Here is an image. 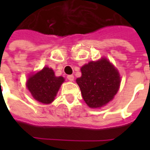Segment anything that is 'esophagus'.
<instances>
[{
	"mask_svg": "<svg viewBox=\"0 0 150 150\" xmlns=\"http://www.w3.org/2000/svg\"><path fill=\"white\" fill-rule=\"evenodd\" d=\"M67 79H68L69 81H73V80H74V75H67Z\"/></svg>",
	"mask_w": 150,
	"mask_h": 150,
	"instance_id": "obj_1",
	"label": "esophagus"
}]
</instances>
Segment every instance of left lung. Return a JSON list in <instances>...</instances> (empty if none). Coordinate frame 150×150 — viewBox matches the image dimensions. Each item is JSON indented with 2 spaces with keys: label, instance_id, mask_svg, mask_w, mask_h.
Masks as SVG:
<instances>
[{
  "label": "left lung",
  "instance_id": "obj_1",
  "mask_svg": "<svg viewBox=\"0 0 150 150\" xmlns=\"http://www.w3.org/2000/svg\"><path fill=\"white\" fill-rule=\"evenodd\" d=\"M82 76L76 79L83 100L90 108L107 104L116 94L120 79L117 70L109 61L102 59L81 67Z\"/></svg>",
  "mask_w": 150,
  "mask_h": 150
}]
</instances>
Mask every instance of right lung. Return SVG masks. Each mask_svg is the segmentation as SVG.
I'll return each mask as SVG.
<instances>
[{"instance_id":"obj_1","label":"right lung","mask_w":150,"mask_h":150,"mask_svg":"<svg viewBox=\"0 0 150 150\" xmlns=\"http://www.w3.org/2000/svg\"><path fill=\"white\" fill-rule=\"evenodd\" d=\"M63 81L62 76L56 77L52 69L44 67L29 78L26 86L35 100L42 104H50L54 100Z\"/></svg>"}]
</instances>
